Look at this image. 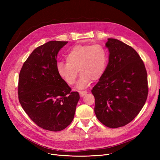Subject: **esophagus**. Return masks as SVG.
<instances>
[{
    "mask_svg": "<svg viewBox=\"0 0 160 160\" xmlns=\"http://www.w3.org/2000/svg\"><path fill=\"white\" fill-rule=\"evenodd\" d=\"M86 94H87V91H79V95H80L81 97H83Z\"/></svg>",
    "mask_w": 160,
    "mask_h": 160,
    "instance_id": "obj_1",
    "label": "esophagus"
}]
</instances>
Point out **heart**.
Masks as SVG:
<instances>
[{
	"instance_id": "heart-1",
	"label": "heart",
	"mask_w": 160,
	"mask_h": 160,
	"mask_svg": "<svg viewBox=\"0 0 160 160\" xmlns=\"http://www.w3.org/2000/svg\"><path fill=\"white\" fill-rule=\"evenodd\" d=\"M66 62H58L57 72L66 83L73 85L81 75L78 82L79 88L88 86L91 80L96 81L103 75L108 63V54L99 45H77L66 55Z\"/></svg>"
}]
</instances>
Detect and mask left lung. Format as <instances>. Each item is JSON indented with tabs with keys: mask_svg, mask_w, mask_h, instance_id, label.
Listing matches in <instances>:
<instances>
[{
	"mask_svg": "<svg viewBox=\"0 0 160 160\" xmlns=\"http://www.w3.org/2000/svg\"><path fill=\"white\" fill-rule=\"evenodd\" d=\"M106 47L109 62L91 93L97 118L105 126L118 128L132 122L143 107L148 95V75L132 47L115 38H108Z\"/></svg>",
	"mask_w": 160,
	"mask_h": 160,
	"instance_id": "1",
	"label": "left lung"
}]
</instances>
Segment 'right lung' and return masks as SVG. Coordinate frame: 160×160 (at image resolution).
Wrapping results in <instances>:
<instances>
[{
	"mask_svg": "<svg viewBox=\"0 0 160 160\" xmlns=\"http://www.w3.org/2000/svg\"><path fill=\"white\" fill-rule=\"evenodd\" d=\"M68 41H49L37 47L24 62L18 95L22 109L42 129L59 132L74 118L80 98L57 72V57Z\"/></svg>",
	"mask_w": 160,
	"mask_h": 160,
	"instance_id": "obj_1",
	"label": "right lung"
}]
</instances>
